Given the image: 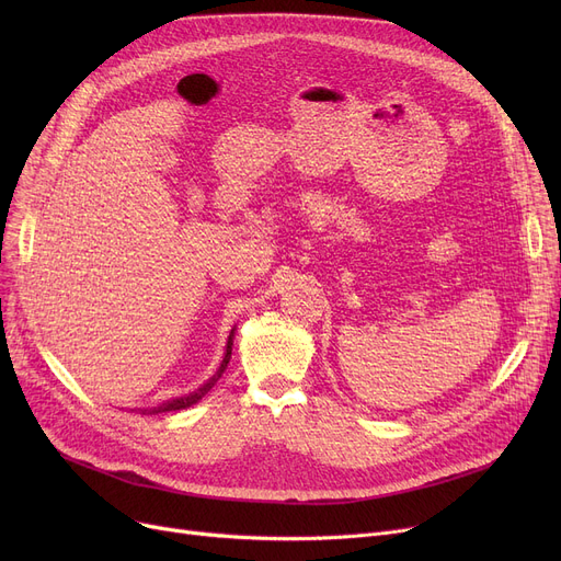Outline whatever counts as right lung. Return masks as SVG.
I'll return each instance as SVG.
<instances>
[{"label": "right lung", "mask_w": 561, "mask_h": 561, "mask_svg": "<svg viewBox=\"0 0 561 561\" xmlns=\"http://www.w3.org/2000/svg\"><path fill=\"white\" fill-rule=\"evenodd\" d=\"M231 336H233V332L229 334V341H227V352H225V359H222V364H220V368H218V373L206 381V385H202L197 391H193V393H188V396H182V398H174V400H165V402H161L159 407H147V409H138L140 414H165V411H176V409H186V407H191V404H195V402H199L206 393H209L211 389H214V385L216 381L222 377V373H225V368H227V364H229V357H231Z\"/></svg>", "instance_id": "right-lung-1"}]
</instances>
